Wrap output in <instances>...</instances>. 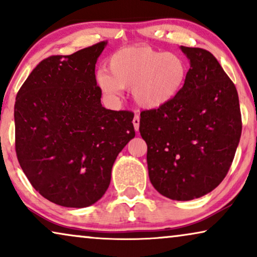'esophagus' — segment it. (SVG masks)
I'll list each match as a JSON object with an SVG mask.
<instances>
[{
  "instance_id": "34e87169",
  "label": "esophagus",
  "mask_w": 257,
  "mask_h": 257,
  "mask_svg": "<svg viewBox=\"0 0 257 257\" xmlns=\"http://www.w3.org/2000/svg\"><path fill=\"white\" fill-rule=\"evenodd\" d=\"M132 122H133V126H135L136 131H138V130H139V125H140V118H139V115H135V118H133Z\"/></svg>"
}]
</instances>
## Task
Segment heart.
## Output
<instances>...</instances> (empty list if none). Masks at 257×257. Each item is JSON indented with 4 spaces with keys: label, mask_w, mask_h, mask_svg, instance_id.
I'll return each mask as SVG.
<instances>
[{
    "label": "heart",
    "mask_w": 257,
    "mask_h": 257,
    "mask_svg": "<svg viewBox=\"0 0 257 257\" xmlns=\"http://www.w3.org/2000/svg\"><path fill=\"white\" fill-rule=\"evenodd\" d=\"M108 73L100 70L96 83L108 98H117L122 89L132 90L138 106L154 110L174 99L188 76V63L177 52L133 45L115 51L108 61Z\"/></svg>",
    "instance_id": "b5f03b06"
}]
</instances>
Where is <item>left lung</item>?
<instances>
[{"label": "left lung", "mask_w": 257, "mask_h": 257, "mask_svg": "<svg viewBox=\"0 0 257 257\" xmlns=\"http://www.w3.org/2000/svg\"><path fill=\"white\" fill-rule=\"evenodd\" d=\"M191 68L173 100L140 113L147 167L161 195L188 201L208 194L229 171L242 121L236 87L217 59L200 48L180 47Z\"/></svg>", "instance_id": "8db88e82"}]
</instances>
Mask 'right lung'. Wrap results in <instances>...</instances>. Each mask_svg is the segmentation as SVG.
Wrapping results in <instances>:
<instances>
[{"mask_svg":"<svg viewBox=\"0 0 257 257\" xmlns=\"http://www.w3.org/2000/svg\"><path fill=\"white\" fill-rule=\"evenodd\" d=\"M106 44L43 59L17 93V159L33 187L56 205L97 202L115 158L136 136L132 112L100 103L94 68Z\"/></svg>","mask_w":257,"mask_h":257,"instance_id":"obj_1","label":"right lung"}]
</instances>
